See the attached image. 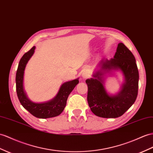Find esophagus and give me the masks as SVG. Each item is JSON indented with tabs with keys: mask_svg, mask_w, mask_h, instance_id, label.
Returning a JSON list of instances; mask_svg holds the SVG:
<instances>
[{
	"mask_svg": "<svg viewBox=\"0 0 153 153\" xmlns=\"http://www.w3.org/2000/svg\"><path fill=\"white\" fill-rule=\"evenodd\" d=\"M82 77H83V79H87V77H89V73L88 71H84L82 73Z\"/></svg>",
	"mask_w": 153,
	"mask_h": 153,
	"instance_id": "obj_1",
	"label": "esophagus"
}]
</instances>
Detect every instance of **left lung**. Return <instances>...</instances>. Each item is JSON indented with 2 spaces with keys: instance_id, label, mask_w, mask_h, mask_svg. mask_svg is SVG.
<instances>
[{
  "instance_id": "8db88e82",
  "label": "left lung",
  "mask_w": 153,
  "mask_h": 153,
  "mask_svg": "<svg viewBox=\"0 0 153 153\" xmlns=\"http://www.w3.org/2000/svg\"><path fill=\"white\" fill-rule=\"evenodd\" d=\"M100 64L101 69L104 70H121L125 81L118 94L110 96L104 87L102 73L97 72L94 75L96 78L86 80L88 105L97 116L105 118L118 117L132 106L138 96L139 73L135 57L127 47L121 42L117 45L114 58L103 59Z\"/></svg>"
}]
</instances>
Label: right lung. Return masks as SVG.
<instances>
[{
  "label": "right lung",
  "mask_w": 153,
  "mask_h": 153,
  "mask_svg": "<svg viewBox=\"0 0 153 153\" xmlns=\"http://www.w3.org/2000/svg\"><path fill=\"white\" fill-rule=\"evenodd\" d=\"M36 47L33 46L25 53L19 61L16 73V91L18 98L25 109L30 114L38 118H49L59 115L63 111L69 94L79 83V80L74 79L62 84L57 95L52 100L46 103H36L31 101L26 97L23 88V76L27 62L34 53Z\"/></svg>",
  "instance_id": "1"
}]
</instances>
